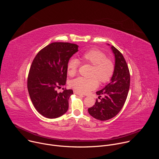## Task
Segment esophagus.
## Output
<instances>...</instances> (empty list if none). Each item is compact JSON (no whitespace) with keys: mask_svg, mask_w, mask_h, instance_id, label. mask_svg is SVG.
<instances>
[{"mask_svg":"<svg viewBox=\"0 0 159 159\" xmlns=\"http://www.w3.org/2000/svg\"><path fill=\"white\" fill-rule=\"evenodd\" d=\"M74 93L75 94H77V95H79V96H84L82 94H81V93H80L79 92H78V91H76V90H74Z\"/></svg>","mask_w":159,"mask_h":159,"instance_id":"obj_1","label":"esophagus"}]
</instances>
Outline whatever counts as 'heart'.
Returning a JSON list of instances; mask_svg holds the SVG:
<instances>
[{
    "label": "heart",
    "mask_w": 159,
    "mask_h": 159,
    "mask_svg": "<svg viewBox=\"0 0 159 159\" xmlns=\"http://www.w3.org/2000/svg\"><path fill=\"white\" fill-rule=\"evenodd\" d=\"M80 58L84 63L93 65L90 77H78L70 82L71 87L82 93H87L98 86L99 81L105 84L110 81L115 72V64L107 58L106 54L98 49H92L84 53ZM79 62L75 58L70 59L67 64V72L70 76L76 74Z\"/></svg>",
    "instance_id": "b5f03b06"
}]
</instances>
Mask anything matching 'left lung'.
<instances>
[{"label": "left lung", "instance_id": "obj_1", "mask_svg": "<svg viewBox=\"0 0 159 159\" xmlns=\"http://www.w3.org/2000/svg\"><path fill=\"white\" fill-rule=\"evenodd\" d=\"M111 48L115 57L114 74L110 82L96 92L100 101L96 99L95 105L88 109L90 116L101 121L109 120L118 114L127 98L130 84L129 71L124 57L115 47L111 46ZM102 95L104 97L101 98Z\"/></svg>", "mask_w": 159, "mask_h": 159}]
</instances>
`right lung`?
I'll list each match as a JSON object with an SVG mask.
<instances>
[{
    "label": "right lung",
    "instance_id": "obj_1",
    "mask_svg": "<svg viewBox=\"0 0 159 159\" xmlns=\"http://www.w3.org/2000/svg\"><path fill=\"white\" fill-rule=\"evenodd\" d=\"M75 44L52 43L41 50L34 58L28 77V90L37 111L47 118H58L67 111L73 90L57 88L66 84L67 64L78 52Z\"/></svg>",
    "mask_w": 159,
    "mask_h": 159
}]
</instances>
